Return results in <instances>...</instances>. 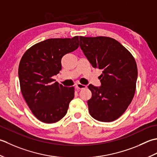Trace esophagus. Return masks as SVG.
<instances>
[{
    "label": "esophagus",
    "mask_w": 157,
    "mask_h": 157,
    "mask_svg": "<svg viewBox=\"0 0 157 157\" xmlns=\"http://www.w3.org/2000/svg\"><path fill=\"white\" fill-rule=\"evenodd\" d=\"M76 88L77 89H82L87 88V86L85 85H82L81 83H78V84L76 85Z\"/></svg>",
    "instance_id": "esophagus-1"
}]
</instances>
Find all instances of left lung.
I'll return each mask as SVG.
<instances>
[{
	"mask_svg": "<svg viewBox=\"0 0 157 157\" xmlns=\"http://www.w3.org/2000/svg\"><path fill=\"white\" fill-rule=\"evenodd\" d=\"M80 47L95 68L102 70L100 87L88 86L89 114L101 122H112L122 115L136 92L137 68L129 51L114 38L80 36Z\"/></svg>",
	"mask_w": 157,
	"mask_h": 157,
	"instance_id": "1",
	"label": "left lung"
}]
</instances>
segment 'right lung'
<instances>
[{
  "label": "right lung",
  "instance_id": "right-lung-1",
  "mask_svg": "<svg viewBox=\"0 0 157 157\" xmlns=\"http://www.w3.org/2000/svg\"><path fill=\"white\" fill-rule=\"evenodd\" d=\"M78 46V36L49 38L32 46L21 57L18 69L21 94L41 122L56 123L67 113L75 88L63 87L52 77L62 70V57Z\"/></svg>",
  "mask_w": 157,
  "mask_h": 157
}]
</instances>
